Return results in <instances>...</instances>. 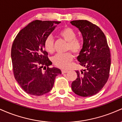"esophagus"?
Masks as SVG:
<instances>
[{"mask_svg": "<svg viewBox=\"0 0 122 122\" xmlns=\"http://www.w3.org/2000/svg\"><path fill=\"white\" fill-rule=\"evenodd\" d=\"M61 72H62V74H64V73H67L68 71H66V70H62V71H61Z\"/></svg>", "mask_w": 122, "mask_h": 122, "instance_id": "1", "label": "esophagus"}]
</instances>
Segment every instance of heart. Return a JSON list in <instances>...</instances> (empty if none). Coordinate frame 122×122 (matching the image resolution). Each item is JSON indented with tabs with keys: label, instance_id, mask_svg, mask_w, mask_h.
<instances>
[{
	"label": "heart",
	"instance_id": "1",
	"mask_svg": "<svg viewBox=\"0 0 122 122\" xmlns=\"http://www.w3.org/2000/svg\"><path fill=\"white\" fill-rule=\"evenodd\" d=\"M60 36L65 41L68 42L67 49L71 50L73 53L77 54L80 52L82 47L81 41L76 38L75 31L71 27H66L60 31ZM45 50L49 53L54 51V43L51 36L46 38L44 42ZM73 60V55L68 52L65 54H57L53 58V62L56 66L62 69H66Z\"/></svg>",
	"mask_w": 122,
	"mask_h": 122
}]
</instances>
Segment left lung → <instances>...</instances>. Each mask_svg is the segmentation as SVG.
<instances>
[{"label": "left lung", "instance_id": "8db88e82", "mask_svg": "<svg viewBox=\"0 0 122 122\" xmlns=\"http://www.w3.org/2000/svg\"><path fill=\"white\" fill-rule=\"evenodd\" d=\"M79 29L83 39L82 48L77 57L80 65L85 69L76 71L77 77L72 83L75 94L93 96L107 82L111 66L110 51L106 36L101 29L86 20L71 21Z\"/></svg>", "mask_w": 122, "mask_h": 122}]
</instances>
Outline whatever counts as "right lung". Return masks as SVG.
<instances>
[{"label": "right lung", "mask_w": 122, "mask_h": 122, "mask_svg": "<svg viewBox=\"0 0 122 122\" xmlns=\"http://www.w3.org/2000/svg\"><path fill=\"white\" fill-rule=\"evenodd\" d=\"M60 22L34 20L17 34L12 43L11 60L15 79L28 94L41 96L53 88L61 70L49 68L52 62L45 50L44 42ZM46 71L43 72L41 68Z\"/></svg>", "instance_id": "right-lung-1"}]
</instances>
